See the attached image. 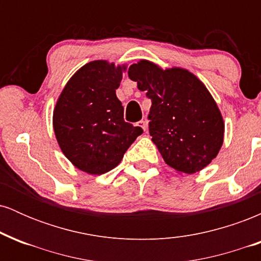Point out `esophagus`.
I'll use <instances>...</instances> for the list:
<instances>
[{"label":"esophagus","instance_id":"esophagus-1","mask_svg":"<svg viewBox=\"0 0 261 261\" xmlns=\"http://www.w3.org/2000/svg\"><path fill=\"white\" fill-rule=\"evenodd\" d=\"M136 125H137V126H140L141 128H142V130L145 131V133H146V131H147V122H146L145 120L139 121Z\"/></svg>","mask_w":261,"mask_h":261}]
</instances>
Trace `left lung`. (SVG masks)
Masks as SVG:
<instances>
[{"label": "left lung", "mask_w": 261, "mask_h": 261, "mask_svg": "<svg viewBox=\"0 0 261 261\" xmlns=\"http://www.w3.org/2000/svg\"><path fill=\"white\" fill-rule=\"evenodd\" d=\"M127 74L152 101L149 135L164 162L187 174L211 163L223 143L224 124L201 81L184 68L162 70L147 60L131 65Z\"/></svg>", "instance_id": "8db88e82"}]
</instances>
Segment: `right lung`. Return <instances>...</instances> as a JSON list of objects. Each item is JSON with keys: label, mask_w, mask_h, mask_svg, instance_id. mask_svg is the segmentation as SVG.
<instances>
[{"label": "right lung", "mask_w": 261, "mask_h": 261, "mask_svg": "<svg viewBox=\"0 0 261 261\" xmlns=\"http://www.w3.org/2000/svg\"><path fill=\"white\" fill-rule=\"evenodd\" d=\"M126 66L98 60L81 67L60 94L54 110V131L60 148L76 168L104 174L120 163L143 133L124 120L116 97Z\"/></svg>", "instance_id": "obj_1"}]
</instances>
